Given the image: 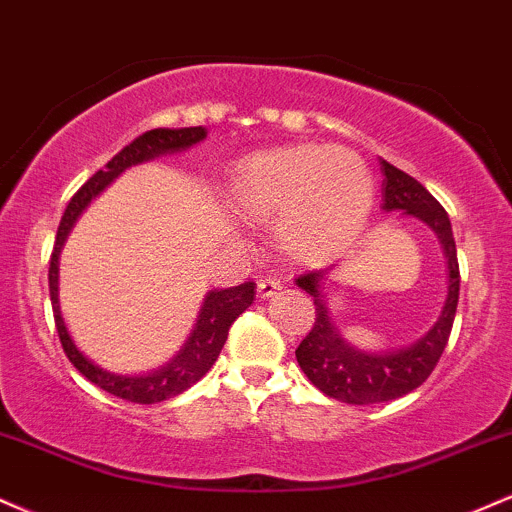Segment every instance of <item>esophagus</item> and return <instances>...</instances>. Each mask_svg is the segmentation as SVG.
<instances>
[{
  "instance_id": "obj_1",
  "label": "esophagus",
  "mask_w": 512,
  "mask_h": 512,
  "mask_svg": "<svg viewBox=\"0 0 512 512\" xmlns=\"http://www.w3.org/2000/svg\"><path fill=\"white\" fill-rule=\"evenodd\" d=\"M280 280L278 278H261L258 280V294H261L263 299H268V297H273L275 292L280 290Z\"/></svg>"
}]
</instances>
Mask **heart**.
<instances>
[{
	"instance_id": "b5f03b06",
	"label": "heart",
	"mask_w": 512,
	"mask_h": 512,
	"mask_svg": "<svg viewBox=\"0 0 512 512\" xmlns=\"http://www.w3.org/2000/svg\"><path fill=\"white\" fill-rule=\"evenodd\" d=\"M230 206L249 222H275L278 246L304 266L345 251L374 206V179L347 148L282 146L246 155L232 170Z\"/></svg>"
}]
</instances>
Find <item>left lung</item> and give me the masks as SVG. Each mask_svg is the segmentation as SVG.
Returning <instances> with one entry per match:
<instances>
[{"label": "left lung", "instance_id": "obj_1", "mask_svg": "<svg viewBox=\"0 0 512 512\" xmlns=\"http://www.w3.org/2000/svg\"><path fill=\"white\" fill-rule=\"evenodd\" d=\"M381 172L386 174V179H383V210H398L402 215H412L436 232L448 261V297L434 328L422 340H417L410 347H400V350L364 352L342 338L328 314L321 282L330 273V268L309 270L294 280L306 294L314 297L316 306L314 328L309 330V335L299 342L297 352H294L297 362L306 378L321 393L347 402V405L388 402L422 386L446 350L455 311H458L460 266L448 213L407 172L398 170L386 160H381Z\"/></svg>", "mask_w": 512, "mask_h": 512}]
</instances>
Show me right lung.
I'll list each match as a JSON object with an SVG mask.
<instances>
[{"label":"right lung","instance_id":"add662e5","mask_svg":"<svg viewBox=\"0 0 512 512\" xmlns=\"http://www.w3.org/2000/svg\"><path fill=\"white\" fill-rule=\"evenodd\" d=\"M206 134L208 131L203 129V126H189V129H153L146 131L143 136L134 138L129 146H124L110 162H107L105 170L95 172L93 177L71 196L69 206H66L62 215V222H59L57 239H54L47 280H50L54 326H57L66 357H69V362L76 366L78 374L86 376L90 383H95L98 388L107 390V393L117 395V398L122 400L138 402V405H153V402L170 400L174 395L184 393L186 388H191L196 381H201V378L208 374V369L215 364V359H218L222 345H225L227 330H230L234 318L249 309L251 302H254L256 285L254 282H242V285L227 287V290L208 292L206 302H203L201 311H198V321L194 330H191L189 340L184 342V347L170 364L160 366L158 371H150L146 376H119L112 374V371L100 369L98 364L90 362L86 354L78 352L69 330L64 326L57 294L59 251H62L71 227H74V222L78 220V215H81L88 203L93 201L114 177H119L126 167L160 158V155L167 153H179V150H186L194 146V143L203 141Z\"/></svg>","mask_w":512,"mask_h":512}]
</instances>
